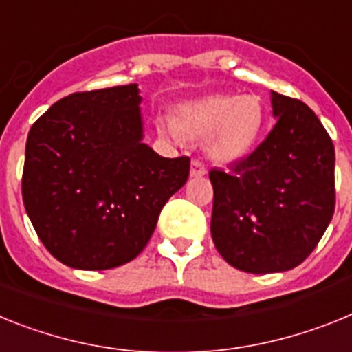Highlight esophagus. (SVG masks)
Instances as JSON below:
<instances>
[{
    "instance_id": "obj_1",
    "label": "esophagus",
    "mask_w": 352,
    "mask_h": 352,
    "mask_svg": "<svg viewBox=\"0 0 352 352\" xmlns=\"http://www.w3.org/2000/svg\"><path fill=\"white\" fill-rule=\"evenodd\" d=\"M207 173V168L200 161H191V177H204Z\"/></svg>"
}]
</instances>
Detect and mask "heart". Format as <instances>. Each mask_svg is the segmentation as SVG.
Listing matches in <instances>:
<instances>
[{"instance_id":"heart-1","label":"heart","mask_w":352,"mask_h":352,"mask_svg":"<svg viewBox=\"0 0 352 352\" xmlns=\"http://www.w3.org/2000/svg\"><path fill=\"white\" fill-rule=\"evenodd\" d=\"M267 125V108L255 94H219L182 104L175 122L159 120L163 136L180 142L182 134L207 138L206 152L214 163L234 164L248 157Z\"/></svg>"}]
</instances>
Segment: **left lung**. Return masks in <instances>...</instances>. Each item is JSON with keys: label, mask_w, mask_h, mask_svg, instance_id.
Returning a JSON list of instances; mask_svg holds the SVG:
<instances>
[{"label": "left lung", "mask_w": 352, "mask_h": 352, "mask_svg": "<svg viewBox=\"0 0 352 352\" xmlns=\"http://www.w3.org/2000/svg\"><path fill=\"white\" fill-rule=\"evenodd\" d=\"M273 131L230 170H210V234L244 273H283L314 252L335 212V146L301 100L271 90Z\"/></svg>", "instance_id": "left-lung-1"}]
</instances>
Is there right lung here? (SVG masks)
Masks as SVG:
<instances>
[{
    "label": "right lung",
    "instance_id": "add662e5",
    "mask_svg": "<svg viewBox=\"0 0 352 352\" xmlns=\"http://www.w3.org/2000/svg\"><path fill=\"white\" fill-rule=\"evenodd\" d=\"M138 85L78 91L54 102L26 142L23 201L38 239L62 264H127L189 177V157L143 143Z\"/></svg>",
    "mask_w": 352,
    "mask_h": 352
}]
</instances>
